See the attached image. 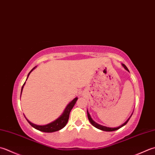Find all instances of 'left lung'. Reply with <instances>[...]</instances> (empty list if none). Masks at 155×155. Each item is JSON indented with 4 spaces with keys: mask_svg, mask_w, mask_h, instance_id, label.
Wrapping results in <instances>:
<instances>
[{
    "mask_svg": "<svg viewBox=\"0 0 155 155\" xmlns=\"http://www.w3.org/2000/svg\"><path fill=\"white\" fill-rule=\"evenodd\" d=\"M122 65L123 67L127 71L129 72L128 68L126 67L125 64H122ZM132 114H133V113H132ZM132 114H131V116H130L129 117L128 119L126 121V122H124L123 124H122V125H121V126H118V127H116V128H110V127H107V126H102V125H101V124H97V122H95V121H94V120L92 119V117H91L90 114H89V111H88V110H87L88 119H89V122H91V124L94 127H95L96 128H97V129H99V130H102V131H105V132H112V131H115V130H118V129H120V128H122V127H123L124 126H125L126 124L127 123H128V122L129 120H130V118L131 117Z\"/></svg>",
    "mask_w": 155,
    "mask_h": 155,
    "instance_id": "1",
    "label": "left lung"
}]
</instances>
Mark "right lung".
I'll return each instance as SVG.
<instances>
[{"label":"right lung","instance_id":"1","mask_svg":"<svg viewBox=\"0 0 155 155\" xmlns=\"http://www.w3.org/2000/svg\"><path fill=\"white\" fill-rule=\"evenodd\" d=\"M36 67H37V66H35V67L33 68L31 70V71L29 72L28 75H27V78H28L30 73H31V72ZM25 82L24 83L22 88H21V93H22L23 87H24V85H25ZM77 99H78V97H75L73 100H72V101H71L67 105H66L65 110H64L63 113L61 114V116L58 117L56 120H54V121H53V122H51L49 124H46V125H43V126L36 125V124H33L31 122H29V121L27 120L26 117L25 118H26L27 122H29V124L33 127V128H34L35 129L38 130H39V131H41V132L50 133V132L58 131V130L62 129L66 125V124H67L68 121V118H69L70 112H71L72 109L73 108L74 105H75L76 102H77Z\"/></svg>","mask_w":155,"mask_h":155}]
</instances>
